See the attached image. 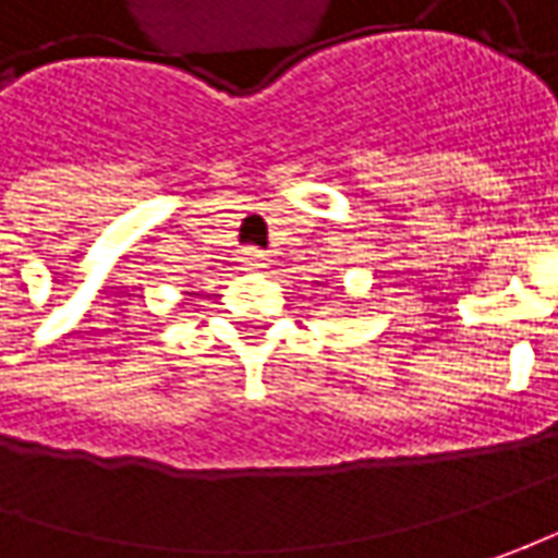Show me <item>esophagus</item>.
<instances>
[{
  "label": "esophagus",
  "instance_id": "obj_1",
  "mask_svg": "<svg viewBox=\"0 0 558 558\" xmlns=\"http://www.w3.org/2000/svg\"><path fill=\"white\" fill-rule=\"evenodd\" d=\"M242 264H245V269H251V272H260V269L267 267V260H264L260 251H245V254H242Z\"/></svg>",
  "mask_w": 558,
  "mask_h": 558
}]
</instances>
